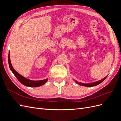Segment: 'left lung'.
<instances>
[{
	"mask_svg": "<svg viewBox=\"0 0 121 121\" xmlns=\"http://www.w3.org/2000/svg\"><path fill=\"white\" fill-rule=\"evenodd\" d=\"M107 77H105L104 79H102L101 80H99V81H98L97 82H94V83H89V84H84V83H79L77 81H76V83L79 84V85H82V86H86V87H92V86H96L97 85H98L99 84L101 83V82H103L104 80L106 79V78Z\"/></svg>",
	"mask_w": 121,
	"mask_h": 121,
	"instance_id": "left-lung-1",
	"label": "left lung"
}]
</instances>
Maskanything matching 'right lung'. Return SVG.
Instances as JSON below:
<instances>
[{
	"mask_svg": "<svg viewBox=\"0 0 121 121\" xmlns=\"http://www.w3.org/2000/svg\"><path fill=\"white\" fill-rule=\"evenodd\" d=\"M9 68L10 70L13 73V74L16 77V78L17 80L25 86H28V87H39L40 86L43 85L44 84H45L48 80V79H46L45 80H40V81H32V80H29L24 78V77L21 76L19 74L17 71L14 70V69L13 68L12 64H11L10 60V56H9Z\"/></svg>",
	"mask_w": 121,
	"mask_h": 121,
	"instance_id": "1",
	"label": "right lung"
}]
</instances>
